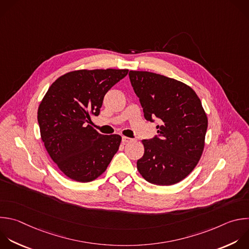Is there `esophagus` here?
Masks as SVG:
<instances>
[{
    "label": "esophagus",
    "mask_w": 249,
    "mask_h": 249,
    "mask_svg": "<svg viewBox=\"0 0 249 249\" xmlns=\"http://www.w3.org/2000/svg\"><path fill=\"white\" fill-rule=\"evenodd\" d=\"M131 141H133L131 138H129V137H122V142L123 143H127V142H130Z\"/></svg>",
    "instance_id": "1"
}]
</instances>
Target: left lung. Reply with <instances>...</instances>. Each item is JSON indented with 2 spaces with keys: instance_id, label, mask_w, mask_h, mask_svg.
<instances>
[{
  "instance_id": "8db88e82",
  "label": "left lung",
  "mask_w": 249,
  "mask_h": 249,
  "mask_svg": "<svg viewBox=\"0 0 249 249\" xmlns=\"http://www.w3.org/2000/svg\"><path fill=\"white\" fill-rule=\"evenodd\" d=\"M132 87L144 118H158L159 134L143 140L144 153L137 168L148 183L171 186L196 166L205 144L207 115L196 92L185 83L147 71L130 70Z\"/></svg>"
}]
</instances>
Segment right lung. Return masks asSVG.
<instances>
[{"label": "right lung", "instance_id": "obj_1", "mask_svg": "<svg viewBox=\"0 0 249 249\" xmlns=\"http://www.w3.org/2000/svg\"><path fill=\"white\" fill-rule=\"evenodd\" d=\"M128 69H80L58 77L38 108L44 145L59 170L88 183L100 177L117 152L121 137L102 135L89 123L98 116L105 95Z\"/></svg>", "mask_w": 249, "mask_h": 249}]
</instances>
